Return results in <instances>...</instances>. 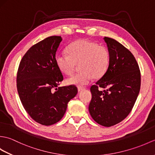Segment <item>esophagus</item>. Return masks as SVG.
<instances>
[{"mask_svg":"<svg viewBox=\"0 0 155 155\" xmlns=\"http://www.w3.org/2000/svg\"><path fill=\"white\" fill-rule=\"evenodd\" d=\"M84 89H85V88H84V87H78V92H81L82 91H83Z\"/></svg>","mask_w":155,"mask_h":155,"instance_id":"1","label":"esophagus"}]
</instances>
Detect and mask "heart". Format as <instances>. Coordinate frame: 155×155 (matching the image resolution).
I'll return each instance as SVG.
<instances>
[{
	"mask_svg": "<svg viewBox=\"0 0 155 155\" xmlns=\"http://www.w3.org/2000/svg\"><path fill=\"white\" fill-rule=\"evenodd\" d=\"M68 53L58 52L55 62L62 73L71 75L79 64V72L67 80L68 84L83 87L94 78H100L107 72L110 62V54L104 46L87 39L72 42L67 48Z\"/></svg>",
	"mask_w": 155,
	"mask_h": 155,
	"instance_id": "1",
	"label": "heart"
}]
</instances>
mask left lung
<instances>
[{"label":"left lung","mask_w":155,"mask_h":155,"mask_svg":"<svg viewBox=\"0 0 155 155\" xmlns=\"http://www.w3.org/2000/svg\"><path fill=\"white\" fill-rule=\"evenodd\" d=\"M104 40L110 54L109 65L105 74L91 87L88 110L95 122L109 127L130 113L140 91V72L130 51L113 38L104 37Z\"/></svg>","instance_id":"left-lung-1"}]
</instances>
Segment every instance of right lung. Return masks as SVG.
I'll list each match as a JSON object with an SVG mask.
<instances>
[{"instance_id":"add662e5","label":"right lung","mask_w":155,"mask_h":155,"mask_svg":"<svg viewBox=\"0 0 155 155\" xmlns=\"http://www.w3.org/2000/svg\"><path fill=\"white\" fill-rule=\"evenodd\" d=\"M62 40L59 36H52L31 47L21 59L16 75L23 107L35 121L45 126L63 117L68 103L78 92L74 85L57 88L63 80L55 62Z\"/></svg>"}]
</instances>
